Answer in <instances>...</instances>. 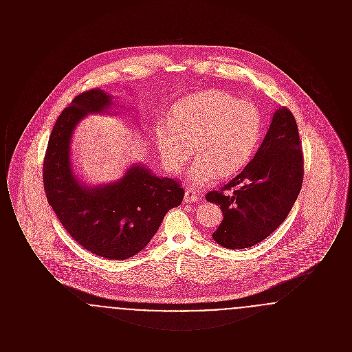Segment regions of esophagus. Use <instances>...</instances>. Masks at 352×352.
Returning <instances> with one entry per match:
<instances>
[{
  "instance_id": "1",
  "label": "esophagus",
  "mask_w": 352,
  "mask_h": 352,
  "mask_svg": "<svg viewBox=\"0 0 352 352\" xmlns=\"http://www.w3.org/2000/svg\"><path fill=\"white\" fill-rule=\"evenodd\" d=\"M198 199H199V197L192 188H186V191H184V201L186 203H194Z\"/></svg>"
}]
</instances>
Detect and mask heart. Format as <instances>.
Here are the masks:
<instances>
[{
	"mask_svg": "<svg viewBox=\"0 0 352 352\" xmlns=\"http://www.w3.org/2000/svg\"><path fill=\"white\" fill-rule=\"evenodd\" d=\"M263 135L260 111L224 91H203L173 108L171 120L155 128L157 148L170 173L182 171L195 153L188 177L195 184L226 178L248 164Z\"/></svg>",
	"mask_w": 352,
	"mask_h": 352,
	"instance_id": "1",
	"label": "heart"
}]
</instances>
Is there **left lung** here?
<instances>
[{"label": "left lung", "instance_id": "obj_1", "mask_svg": "<svg viewBox=\"0 0 352 352\" xmlns=\"http://www.w3.org/2000/svg\"><path fill=\"white\" fill-rule=\"evenodd\" d=\"M303 154L298 126L287 108L273 115L268 133L251 162L234 179L207 192L220 206L223 221L212 234L219 245L243 250L273 234L301 191Z\"/></svg>", "mask_w": 352, "mask_h": 352}]
</instances>
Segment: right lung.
Here are the masks:
<instances>
[{
    "label": "right lung",
    "mask_w": 352,
    "mask_h": 352,
    "mask_svg": "<svg viewBox=\"0 0 352 352\" xmlns=\"http://www.w3.org/2000/svg\"><path fill=\"white\" fill-rule=\"evenodd\" d=\"M112 105L100 88L79 94L56 120L43 160L47 201L84 250L108 260H125L142 251L158 231L168 210L184 201L178 181L158 178L140 165L115 184L85 187L69 164V141L76 124L88 113Z\"/></svg>",
    "instance_id": "obj_1"
}]
</instances>
